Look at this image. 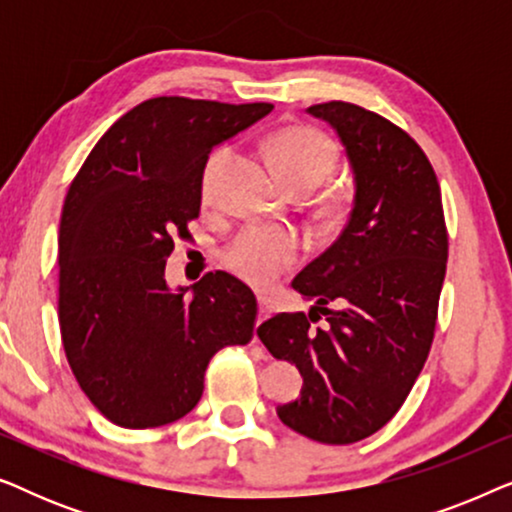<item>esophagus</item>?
Here are the masks:
<instances>
[{"mask_svg":"<svg viewBox=\"0 0 512 512\" xmlns=\"http://www.w3.org/2000/svg\"><path fill=\"white\" fill-rule=\"evenodd\" d=\"M272 314V305H270V300L268 298H258V324H261V321H265Z\"/></svg>","mask_w":512,"mask_h":512,"instance_id":"esophagus-1","label":"esophagus"}]
</instances>
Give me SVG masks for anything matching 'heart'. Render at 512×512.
<instances>
[{
  "instance_id": "heart-1",
  "label": "heart",
  "mask_w": 512,
  "mask_h": 512,
  "mask_svg": "<svg viewBox=\"0 0 512 512\" xmlns=\"http://www.w3.org/2000/svg\"><path fill=\"white\" fill-rule=\"evenodd\" d=\"M265 153L272 170L286 188L319 186L335 167L333 142L324 132L307 128V125H289L279 128L265 139ZM230 158L228 149H219L207 160L202 174V195L209 198L212 184L221 167ZM300 258V244L291 233L284 230L249 228L235 237L223 254L228 270L242 282L256 289H268L284 272H289Z\"/></svg>"
}]
</instances>
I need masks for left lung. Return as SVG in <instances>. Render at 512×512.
I'll use <instances>...</instances> for the list:
<instances>
[{"mask_svg": "<svg viewBox=\"0 0 512 512\" xmlns=\"http://www.w3.org/2000/svg\"><path fill=\"white\" fill-rule=\"evenodd\" d=\"M335 130L354 177L347 226L291 286L310 314L258 326L303 389L277 415L300 436L349 445L380 431L422 373L436 331L447 230L436 172L408 132L352 102L305 109ZM328 304H335L331 311ZM319 313L324 329H312Z\"/></svg>", "mask_w": 512, "mask_h": 512, "instance_id": "1", "label": "left lung"}]
</instances>
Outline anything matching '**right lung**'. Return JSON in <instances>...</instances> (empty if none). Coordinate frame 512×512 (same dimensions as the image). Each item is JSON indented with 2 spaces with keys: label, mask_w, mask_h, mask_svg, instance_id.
<instances>
[{
  "label": "right lung",
  "mask_w": 512,
  "mask_h": 512,
  "mask_svg": "<svg viewBox=\"0 0 512 512\" xmlns=\"http://www.w3.org/2000/svg\"><path fill=\"white\" fill-rule=\"evenodd\" d=\"M268 102L153 97L104 132L60 219V333L83 394L123 429L172 424L198 405L209 359L254 335L256 296L228 272L170 289L174 235L198 219L214 146Z\"/></svg>",
  "instance_id": "1"
}]
</instances>
